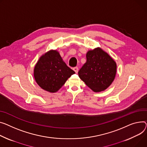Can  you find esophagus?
<instances>
[{"instance_id": "1", "label": "esophagus", "mask_w": 147, "mask_h": 147, "mask_svg": "<svg viewBox=\"0 0 147 147\" xmlns=\"http://www.w3.org/2000/svg\"><path fill=\"white\" fill-rule=\"evenodd\" d=\"M73 70H74L76 73H77L78 71H79V68H78V67H74V68H73Z\"/></svg>"}]
</instances>
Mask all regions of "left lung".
I'll use <instances>...</instances> for the list:
<instances>
[{
  "label": "left lung",
  "mask_w": 147,
  "mask_h": 147,
  "mask_svg": "<svg viewBox=\"0 0 147 147\" xmlns=\"http://www.w3.org/2000/svg\"><path fill=\"white\" fill-rule=\"evenodd\" d=\"M87 61L80 68V79L94 92L105 90L113 82L116 74V63L100 47L88 51Z\"/></svg>",
  "instance_id": "obj_1"
}]
</instances>
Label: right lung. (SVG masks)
<instances>
[{"label":"right lung","mask_w":147,"mask_h":147,"mask_svg":"<svg viewBox=\"0 0 147 147\" xmlns=\"http://www.w3.org/2000/svg\"><path fill=\"white\" fill-rule=\"evenodd\" d=\"M74 73L56 50H51L42 55L34 69L36 83L41 89L50 93L59 90L68 78Z\"/></svg>","instance_id":"add662e5"}]
</instances>
